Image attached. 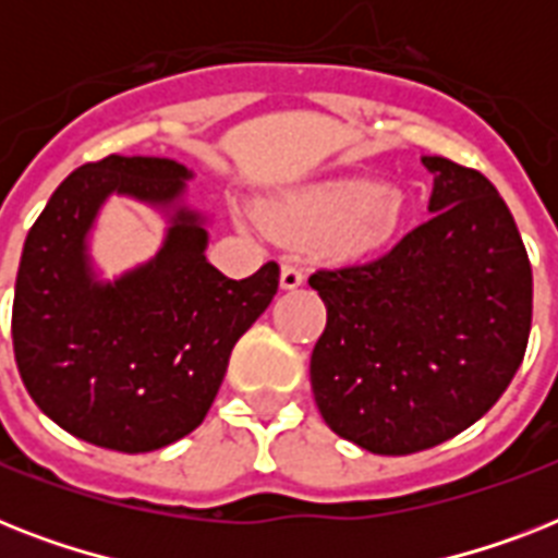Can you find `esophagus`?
<instances>
[{
	"instance_id": "34e87169",
	"label": "esophagus",
	"mask_w": 558,
	"mask_h": 558,
	"mask_svg": "<svg viewBox=\"0 0 558 558\" xmlns=\"http://www.w3.org/2000/svg\"><path fill=\"white\" fill-rule=\"evenodd\" d=\"M304 271L292 266V263H283L280 266V289H298L304 287Z\"/></svg>"
}]
</instances>
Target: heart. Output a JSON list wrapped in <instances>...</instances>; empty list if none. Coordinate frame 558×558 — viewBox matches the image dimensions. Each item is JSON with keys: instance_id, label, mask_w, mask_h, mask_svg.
Listing matches in <instances>:
<instances>
[{"instance_id": "b5f03b06", "label": "heart", "mask_w": 558, "mask_h": 558, "mask_svg": "<svg viewBox=\"0 0 558 558\" xmlns=\"http://www.w3.org/2000/svg\"><path fill=\"white\" fill-rule=\"evenodd\" d=\"M408 210L405 191L344 177L313 182L263 205V226L275 234L315 243L324 254L353 260L388 245Z\"/></svg>"}]
</instances>
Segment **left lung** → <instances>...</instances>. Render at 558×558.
Listing matches in <instances>:
<instances>
[{
	"label": "left lung",
	"instance_id": "left-lung-1",
	"mask_svg": "<svg viewBox=\"0 0 558 558\" xmlns=\"http://www.w3.org/2000/svg\"><path fill=\"white\" fill-rule=\"evenodd\" d=\"M423 226L371 263L318 269L327 327L310 359L324 423L373 454H414L477 423L519 371L533 269L484 173L423 156Z\"/></svg>",
	"mask_w": 558,
	"mask_h": 558
}]
</instances>
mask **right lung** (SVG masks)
<instances>
[{
  "instance_id": "obj_1",
  "label": "right lung",
  "mask_w": 558,
  "mask_h": 558,
  "mask_svg": "<svg viewBox=\"0 0 558 558\" xmlns=\"http://www.w3.org/2000/svg\"><path fill=\"white\" fill-rule=\"evenodd\" d=\"M185 165L107 156L77 168L22 245L13 289V356L31 399L100 449H165L205 420L236 339L278 292V263L231 280L205 257L208 231L187 208ZM161 209L166 243L142 267L98 281L88 231L111 195Z\"/></svg>"
}]
</instances>
